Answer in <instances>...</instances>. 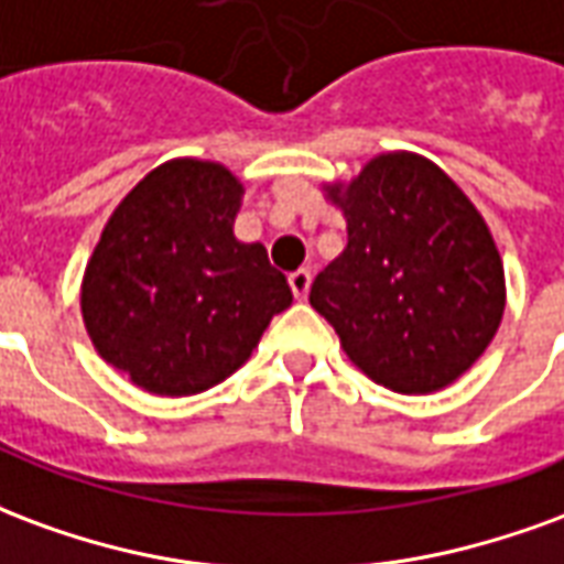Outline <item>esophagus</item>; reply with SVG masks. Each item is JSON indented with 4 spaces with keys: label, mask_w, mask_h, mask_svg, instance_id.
<instances>
[{
    "label": "esophagus",
    "mask_w": 564,
    "mask_h": 564,
    "mask_svg": "<svg viewBox=\"0 0 564 564\" xmlns=\"http://www.w3.org/2000/svg\"><path fill=\"white\" fill-rule=\"evenodd\" d=\"M288 285H291V294H294V297L306 300L312 285V273L310 270H297V273H291V276H288Z\"/></svg>",
    "instance_id": "1"
}]
</instances>
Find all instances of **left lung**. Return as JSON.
<instances>
[{
	"mask_svg": "<svg viewBox=\"0 0 564 564\" xmlns=\"http://www.w3.org/2000/svg\"><path fill=\"white\" fill-rule=\"evenodd\" d=\"M348 246L310 291L345 355L397 393L447 388L478 360L505 312V270L487 221L423 155H376L327 186Z\"/></svg>",
	"mask_w": 564,
	"mask_h": 564,
	"instance_id": "8db88e82",
	"label": "left lung"
}]
</instances>
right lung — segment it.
<instances>
[{
  "instance_id": "add662e5",
  "label": "right lung",
  "mask_w": 564,
  "mask_h": 564,
  "mask_svg": "<svg viewBox=\"0 0 564 564\" xmlns=\"http://www.w3.org/2000/svg\"><path fill=\"white\" fill-rule=\"evenodd\" d=\"M240 180L216 162L174 159L119 200L80 288L96 351L138 388L188 397L249 360L291 306L261 242L234 237Z\"/></svg>"
}]
</instances>
